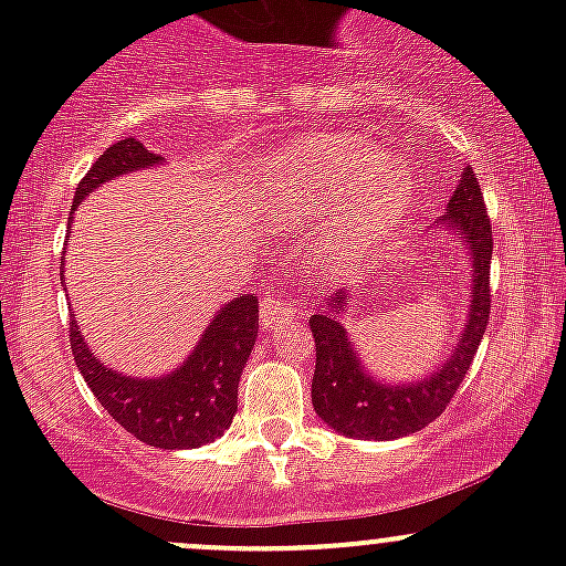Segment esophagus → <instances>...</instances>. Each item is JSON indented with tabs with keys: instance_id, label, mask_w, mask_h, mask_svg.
<instances>
[{
	"instance_id": "esophagus-1",
	"label": "esophagus",
	"mask_w": 566,
	"mask_h": 566,
	"mask_svg": "<svg viewBox=\"0 0 566 566\" xmlns=\"http://www.w3.org/2000/svg\"><path fill=\"white\" fill-rule=\"evenodd\" d=\"M260 317H262V328L273 331L295 317V306L290 304L287 298H265L260 306Z\"/></svg>"
}]
</instances>
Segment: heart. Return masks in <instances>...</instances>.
<instances>
[{
	"instance_id": "b5f03b06",
	"label": "heart",
	"mask_w": 566,
	"mask_h": 566,
	"mask_svg": "<svg viewBox=\"0 0 566 566\" xmlns=\"http://www.w3.org/2000/svg\"><path fill=\"white\" fill-rule=\"evenodd\" d=\"M384 161L378 145L347 136H317L256 164L260 202L276 219L310 213L319 193L347 177L367 175L358 191L325 227L315 249L319 271L336 273L367 260L413 205V180L397 161Z\"/></svg>"
}]
</instances>
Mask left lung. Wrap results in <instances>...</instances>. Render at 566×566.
Instances as JSON below:
<instances>
[{"label":"left lung","instance_id":"left-lung-1","mask_svg":"<svg viewBox=\"0 0 566 566\" xmlns=\"http://www.w3.org/2000/svg\"><path fill=\"white\" fill-rule=\"evenodd\" d=\"M436 230L458 238L471 265V293H468L465 325H462L452 353L443 356L424 378L389 384L375 378L373 369L358 356L356 342L345 328L350 287L328 295L325 306L310 317L315 336V378L312 405L331 430L356 441H394L424 430L447 410L449 399L460 389L476 347L482 342L490 317V256L493 230L484 210L482 188L473 167L462 169L458 188L449 197L447 213L436 221Z\"/></svg>","mask_w":566,"mask_h":566}]
</instances>
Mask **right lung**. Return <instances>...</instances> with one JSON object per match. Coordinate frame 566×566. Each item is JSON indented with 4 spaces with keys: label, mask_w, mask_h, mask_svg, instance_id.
<instances>
[{
    "label": "right lung",
    "mask_w": 566,
    "mask_h": 566,
    "mask_svg": "<svg viewBox=\"0 0 566 566\" xmlns=\"http://www.w3.org/2000/svg\"><path fill=\"white\" fill-rule=\"evenodd\" d=\"M161 164L167 161L136 139L106 147L104 156L78 182L73 210L104 182ZM60 279L65 282V271ZM256 323L260 301L254 293L227 301L199 334L197 345L188 358H182L180 367L158 378H130L106 367L84 339L76 319H71V347L90 391L119 427L147 447L197 449L230 430L238 410V384L260 328Z\"/></svg>",
    "instance_id": "obj_1"
}]
</instances>
